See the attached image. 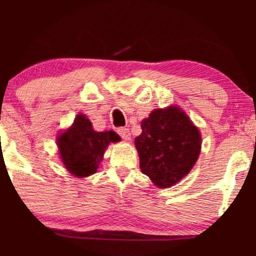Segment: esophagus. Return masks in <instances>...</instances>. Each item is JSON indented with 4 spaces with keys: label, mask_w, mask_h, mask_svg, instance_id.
I'll use <instances>...</instances> for the list:
<instances>
[{
    "label": "esophagus",
    "mask_w": 256,
    "mask_h": 256,
    "mask_svg": "<svg viewBox=\"0 0 256 256\" xmlns=\"http://www.w3.org/2000/svg\"><path fill=\"white\" fill-rule=\"evenodd\" d=\"M116 131H118V134H120V136H122V140H131V134H130V131H128V128H119Z\"/></svg>",
    "instance_id": "esophagus-1"
}]
</instances>
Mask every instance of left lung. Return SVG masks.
Instances as JSON below:
<instances>
[{"label": "left lung", "instance_id": "obj_1", "mask_svg": "<svg viewBox=\"0 0 256 256\" xmlns=\"http://www.w3.org/2000/svg\"><path fill=\"white\" fill-rule=\"evenodd\" d=\"M136 137L140 167L158 188H170L185 177L201 152V134L177 106L154 110L140 122Z\"/></svg>", "mask_w": 256, "mask_h": 256}]
</instances>
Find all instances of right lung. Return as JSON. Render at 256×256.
<instances>
[{
  "instance_id": "obj_1",
  "label": "right lung",
  "mask_w": 256,
  "mask_h": 256,
  "mask_svg": "<svg viewBox=\"0 0 256 256\" xmlns=\"http://www.w3.org/2000/svg\"><path fill=\"white\" fill-rule=\"evenodd\" d=\"M122 138L114 131L98 132L86 116L78 114L71 128L58 134V155L64 166L78 178L89 177L98 171L104 150Z\"/></svg>"
}]
</instances>
